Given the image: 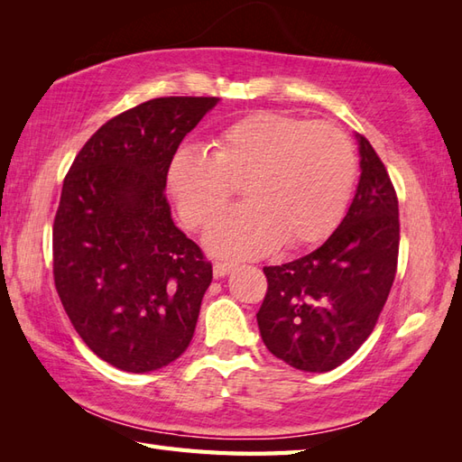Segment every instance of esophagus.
I'll use <instances>...</instances> for the list:
<instances>
[{"label":"esophagus","mask_w":462,"mask_h":462,"mask_svg":"<svg viewBox=\"0 0 462 462\" xmlns=\"http://www.w3.org/2000/svg\"><path fill=\"white\" fill-rule=\"evenodd\" d=\"M232 270H236V263H232V262H216L214 268H212L214 278L228 276V273H230Z\"/></svg>","instance_id":"esophagus-1"}]
</instances>
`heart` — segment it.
Listing matches in <instances>:
<instances>
[{
	"instance_id": "b5f03b06",
	"label": "heart",
	"mask_w": 462,
	"mask_h": 462,
	"mask_svg": "<svg viewBox=\"0 0 462 462\" xmlns=\"http://www.w3.org/2000/svg\"><path fill=\"white\" fill-rule=\"evenodd\" d=\"M356 154L337 126L306 123L282 113H252L214 136L212 152L182 146L166 182L180 218L206 228L242 180L246 202L226 212L206 234L212 254L254 258L286 246L318 242L346 210Z\"/></svg>"
}]
</instances>
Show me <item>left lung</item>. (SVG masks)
I'll use <instances>...</instances> for the list:
<instances>
[{
	"instance_id": "8db88e82",
	"label": "left lung",
	"mask_w": 462,
	"mask_h": 462,
	"mask_svg": "<svg viewBox=\"0 0 462 462\" xmlns=\"http://www.w3.org/2000/svg\"><path fill=\"white\" fill-rule=\"evenodd\" d=\"M356 139L361 176L336 232L306 256L263 268L260 336L273 356L300 371L326 373L349 359L371 336L395 280V189L369 141L359 133Z\"/></svg>"
}]
</instances>
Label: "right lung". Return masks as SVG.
<instances>
[{"label":"right lung","instance_id":"1","mask_svg":"<svg viewBox=\"0 0 462 462\" xmlns=\"http://www.w3.org/2000/svg\"><path fill=\"white\" fill-rule=\"evenodd\" d=\"M218 97H159L105 123L63 180L53 224L59 298L97 357L149 373L189 347L212 266L174 224L166 172Z\"/></svg>","mask_w":462,"mask_h":462}]
</instances>
